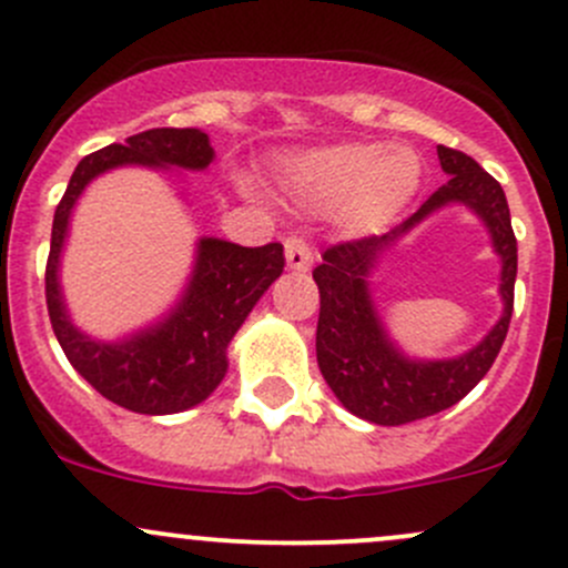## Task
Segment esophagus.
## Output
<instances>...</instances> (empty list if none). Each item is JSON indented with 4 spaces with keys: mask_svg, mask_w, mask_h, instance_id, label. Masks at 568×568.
Listing matches in <instances>:
<instances>
[{
    "mask_svg": "<svg viewBox=\"0 0 568 568\" xmlns=\"http://www.w3.org/2000/svg\"><path fill=\"white\" fill-rule=\"evenodd\" d=\"M285 261H288V268H294V272H307L313 266L311 244L300 236L285 239Z\"/></svg>",
    "mask_w": 568,
    "mask_h": 568,
    "instance_id": "1",
    "label": "esophagus"
}]
</instances>
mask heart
<instances>
[{"label": "heart", "instance_id": "1", "mask_svg": "<svg viewBox=\"0 0 568 568\" xmlns=\"http://www.w3.org/2000/svg\"><path fill=\"white\" fill-rule=\"evenodd\" d=\"M283 175L305 205L316 211L341 209L348 231L376 233L415 197L423 168L409 148L346 142L288 159Z\"/></svg>", "mask_w": 568, "mask_h": 568}]
</instances>
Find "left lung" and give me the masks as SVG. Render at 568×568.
<instances>
[{
  "label": "left lung",
  "mask_w": 568,
  "mask_h": 568,
  "mask_svg": "<svg viewBox=\"0 0 568 568\" xmlns=\"http://www.w3.org/2000/svg\"><path fill=\"white\" fill-rule=\"evenodd\" d=\"M437 156L448 181L409 220L385 236L335 244L321 255V266L313 268L321 294L316 329L321 376L352 415L376 426H404L459 404L491 368L511 324L517 239L506 192L467 153L437 145ZM445 204H467L490 231L493 246L501 255L504 316L478 347L459 358L417 361L400 353L386 335L367 277L395 241Z\"/></svg>",
  "instance_id": "8db88e82"
}]
</instances>
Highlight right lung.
<instances>
[{"instance_id": "right-lung-1", "label": "right lung", "mask_w": 568, "mask_h": 568, "mask_svg": "<svg viewBox=\"0 0 568 568\" xmlns=\"http://www.w3.org/2000/svg\"><path fill=\"white\" fill-rule=\"evenodd\" d=\"M214 162L200 129H151L101 148L73 170L51 225L45 263V305L68 363L104 398L140 415H175L203 404L227 374V346L268 285L283 274V244L239 247L225 239H200L186 288L153 324L120 337H90L68 316L60 285V255L77 200L93 178L114 168L205 170Z\"/></svg>"}]
</instances>
